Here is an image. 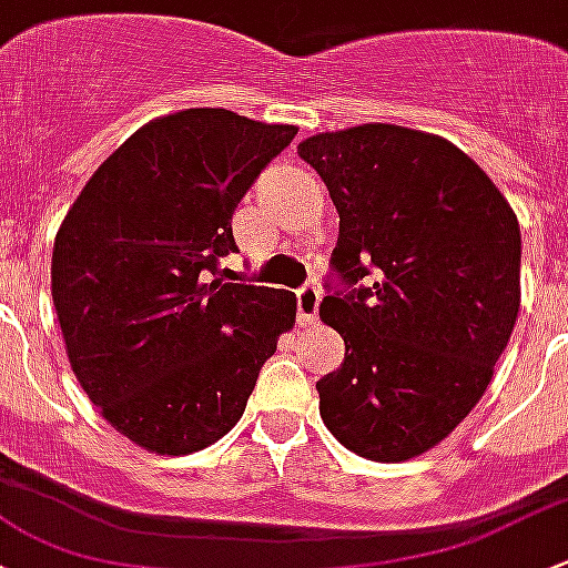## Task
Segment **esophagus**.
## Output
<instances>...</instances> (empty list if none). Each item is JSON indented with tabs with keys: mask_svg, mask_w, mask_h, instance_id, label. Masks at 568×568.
<instances>
[{
	"mask_svg": "<svg viewBox=\"0 0 568 568\" xmlns=\"http://www.w3.org/2000/svg\"><path fill=\"white\" fill-rule=\"evenodd\" d=\"M318 304H321V291L315 288L313 283L302 285V288L296 291V321H300L302 326L313 324L315 315H318Z\"/></svg>",
	"mask_w": 568,
	"mask_h": 568,
	"instance_id": "esophagus-1",
	"label": "esophagus"
}]
</instances>
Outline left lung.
Wrapping results in <instances>:
<instances>
[{"instance_id": "obj_1", "label": "left lung", "mask_w": 568, "mask_h": 568, "mask_svg": "<svg viewBox=\"0 0 568 568\" xmlns=\"http://www.w3.org/2000/svg\"><path fill=\"white\" fill-rule=\"evenodd\" d=\"M339 214L321 318L345 339L315 384L345 449L399 463L474 410L520 310V225L463 149L397 124L300 143Z\"/></svg>"}]
</instances>
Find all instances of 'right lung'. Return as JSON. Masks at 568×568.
Wrapping results in <instances>:
<instances>
[{
  "label": "right lung",
  "mask_w": 568,
  "mask_h": 568,
  "mask_svg": "<svg viewBox=\"0 0 568 568\" xmlns=\"http://www.w3.org/2000/svg\"><path fill=\"white\" fill-rule=\"evenodd\" d=\"M294 124L187 109L143 124L70 206L51 296L70 367L111 427L187 455L242 419L296 296L225 283L234 209Z\"/></svg>",
  "instance_id": "right-lung-1"
}]
</instances>
